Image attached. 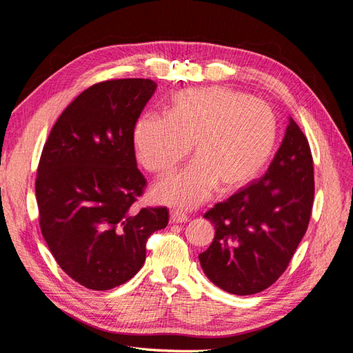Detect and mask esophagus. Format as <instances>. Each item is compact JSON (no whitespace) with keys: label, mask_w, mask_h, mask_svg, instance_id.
<instances>
[{"label":"esophagus","mask_w":353,"mask_h":353,"mask_svg":"<svg viewBox=\"0 0 353 353\" xmlns=\"http://www.w3.org/2000/svg\"><path fill=\"white\" fill-rule=\"evenodd\" d=\"M187 221H188V216L184 215V213H181L178 210L170 212V222H172V223H183V222H187Z\"/></svg>","instance_id":"34e87169"}]
</instances>
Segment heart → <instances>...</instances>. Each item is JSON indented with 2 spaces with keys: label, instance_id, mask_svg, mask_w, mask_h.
Returning <instances> with one entry per match:
<instances>
[{
  "label": "heart",
  "instance_id": "b5f03b06",
  "mask_svg": "<svg viewBox=\"0 0 353 353\" xmlns=\"http://www.w3.org/2000/svg\"><path fill=\"white\" fill-rule=\"evenodd\" d=\"M276 135V117L268 104L212 87L178 92L168 116L138 117L132 144L140 165L157 176L172 172L193 144L194 162L153 191L159 203L193 209L219 184L223 191H234L258 178L274 153Z\"/></svg>",
  "mask_w": 353,
  "mask_h": 353
}]
</instances>
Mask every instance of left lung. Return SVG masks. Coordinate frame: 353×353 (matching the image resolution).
<instances>
[{
	"label": "left lung",
	"instance_id": "8db88e82",
	"mask_svg": "<svg viewBox=\"0 0 353 353\" xmlns=\"http://www.w3.org/2000/svg\"><path fill=\"white\" fill-rule=\"evenodd\" d=\"M312 165L307 138L288 117L268 172L203 215L215 227V239L199 261L213 284L249 296L280 279L311 219Z\"/></svg>",
	"mask_w": 353,
	"mask_h": 353
}]
</instances>
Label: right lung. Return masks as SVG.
I'll list each match as a JSON object with an SVG mask.
<instances>
[{
  "label": "right lung",
  "instance_id": "obj_1",
  "mask_svg": "<svg viewBox=\"0 0 353 353\" xmlns=\"http://www.w3.org/2000/svg\"><path fill=\"white\" fill-rule=\"evenodd\" d=\"M152 79H109L79 94L42 148L35 193L48 249L72 280L109 290L141 270L166 208L135 209L147 181L132 130L156 91Z\"/></svg>",
  "mask_w": 353,
  "mask_h": 353
}]
</instances>
